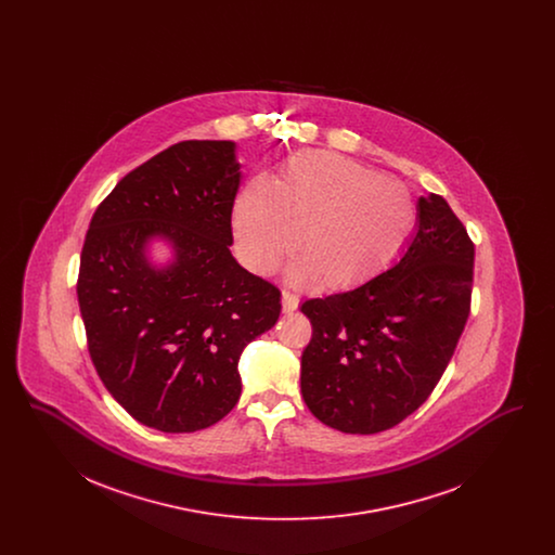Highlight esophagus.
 Segmentation results:
<instances>
[{"label": "esophagus", "mask_w": 555, "mask_h": 555, "mask_svg": "<svg viewBox=\"0 0 555 555\" xmlns=\"http://www.w3.org/2000/svg\"><path fill=\"white\" fill-rule=\"evenodd\" d=\"M297 306H299V297L293 295L291 291H283V310L293 312V310H297Z\"/></svg>", "instance_id": "34e87169"}]
</instances>
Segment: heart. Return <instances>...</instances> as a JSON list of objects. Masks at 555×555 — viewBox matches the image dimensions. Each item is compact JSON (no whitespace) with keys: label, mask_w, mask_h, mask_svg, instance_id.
<instances>
[{"label":"heart","mask_w":555,"mask_h":555,"mask_svg":"<svg viewBox=\"0 0 555 555\" xmlns=\"http://www.w3.org/2000/svg\"><path fill=\"white\" fill-rule=\"evenodd\" d=\"M418 222L412 195L366 166L331 152H301L268 183L238 193L233 233L238 258L266 274L289 251L291 276L320 289H351L387 270Z\"/></svg>","instance_id":"heart-1"}]
</instances>
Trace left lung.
I'll return each mask as SVG.
<instances>
[{
  "instance_id": "8db88e82",
  "label": "left lung",
  "mask_w": 555,
  "mask_h": 555,
  "mask_svg": "<svg viewBox=\"0 0 555 555\" xmlns=\"http://www.w3.org/2000/svg\"><path fill=\"white\" fill-rule=\"evenodd\" d=\"M473 274V238L448 202L428 193L399 262L356 289L304 301L312 339L301 353V396L318 421L374 435L416 412L462 337Z\"/></svg>"
}]
</instances>
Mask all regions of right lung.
Returning a JSON list of instances; mask_svg holds the SVG:
<instances>
[{
    "instance_id": "right-lung-1",
    "label": "right lung",
    "mask_w": 555,
    "mask_h": 555,
    "mask_svg": "<svg viewBox=\"0 0 555 555\" xmlns=\"http://www.w3.org/2000/svg\"><path fill=\"white\" fill-rule=\"evenodd\" d=\"M233 141H181L131 170L98 206L80 251V317L109 396L137 423L193 433L241 396L238 358L274 326L281 291L231 254ZM168 240L166 269L144 256Z\"/></svg>"
}]
</instances>
